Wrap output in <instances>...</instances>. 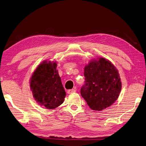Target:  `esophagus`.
I'll use <instances>...</instances> for the list:
<instances>
[{
    "label": "esophagus",
    "mask_w": 146,
    "mask_h": 146,
    "mask_svg": "<svg viewBox=\"0 0 146 146\" xmlns=\"http://www.w3.org/2000/svg\"><path fill=\"white\" fill-rule=\"evenodd\" d=\"M74 92H76L75 89H69V90H68V91H67V93L69 94H72Z\"/></svg>",
    "instance_id": "esophagus-1"
}]
</instances>
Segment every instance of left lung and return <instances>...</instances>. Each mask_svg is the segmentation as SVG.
<instances>
[{
  "mask_svg": "<svg viewBox=\"0 0 146 146\" xmlns=\"http://www.w3.org/2000/svg\"><path fill=\"white\" fill-rule=\"evenodd\" d=\"M84 74L86 81L80 94L90 109L102 111L117 99L122 84L118 70L109 60L103 57L91 60Z\"/></svg>",
  "mask_w": 146,
  "mask_h": 146,
  "instance_id": "8db88e82",
  "label": "left lung"
}]
</instances>
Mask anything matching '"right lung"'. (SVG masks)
<instances>
[{
    "label": "right lung",
    "instance_id": "obj_1",
    "mask_svg": "<svg viewBox=\"0 0 146 146\" xmlns=\"http://www.w3.org/2000/svg\"><path fill=\"white\" fill-rule=\"evenodd\" d=\"M30 86L37 102L48 109L62 104L66 96L56 62L41 63L32 74Z\"/></svg>",
    "mask_w": 146,
    "mask_h": 146
}]
</instances>
